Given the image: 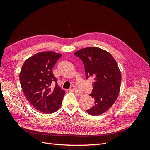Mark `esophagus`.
Here are the masks:
<instances>
[{
  "label": "esophagus",
  "mask_w": 150,
  "mask_h": 150,
  "mask_svg": "<svg viewBox=\"0 0 150 150\" xmlns=\"http://www.w3.org/2000/svg\"><path fill=\"white\" fill-rule=\"evenodd\" d=\"M73 90L75 91V93L77 95V96H82L83 95V93L80 90H79L77 88H73Z\"/></svg>",
  "instance_id": "esophagus-1"
}]
</instances>
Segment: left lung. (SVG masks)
Instances as JSON below:
<instances>
[{"label":"left lung","instance_id":"obj_1","mask_svg":"<svg viewBox=\"0 0 150 150\" xmlns=\"http://www.w3.org/2000/svg\"><path fill=\"white\" fill-rule=\"evenodd\" d=\"M75 55L83 62L86 78L94 79L90 95L94 104L87 113L94 116L103 114L113 106L119 93L121 73L117 63L110 53L96 47L79 50Z\"/></svg>","mask_w":150,"mask_h":150}]
</instances>
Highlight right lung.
I'll list each match as a JSON object with an SVG mask.
<instances>
[{"instance_id":"right-lung-1","label":"right lung","mask_w":150,"mask_h":150,"mask_svg":"<svg viewBox=\"0 0 150 150\" xmlns=\"http://www.w3.org/2000/svg\"><path fill=\"white\" fill-rule=\"evenodd\" d=\"M62 55L53 52L35 54L24 62L19 75L25 96L32 106L41 112L52 113L61 106L65 91L57 84L52 69ZM56 82L54 88H50Z\"/></svg>"}]
</instances>
